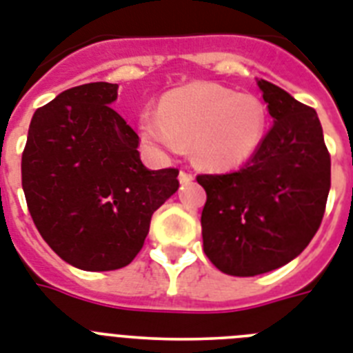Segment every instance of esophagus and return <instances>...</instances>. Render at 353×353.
I'll return each mask as SVG.
<instances>
[{
  "mask_svg": "<svg viewBox=\"0 0 353 353\" xmlns=\"http://www.w3.org/2000/svg\"><path fill=\"white\" fill-rule=\"evenodd\" d=\"M192 179H194V176H192L190 172H186V170L179 172V183H181V185H186V183H190Z\"/></svg>",
  "mask_w": 353,
  "mask_h": 353,
  "instance_id": "obj_1",
  "label": "esophagus"
}]
</instances>
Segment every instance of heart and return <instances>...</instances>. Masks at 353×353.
I'll return each mask as SVG.
<instances>
[{
    "label": "heart",
    "mask_w": 353,
    "mask_h": 353,
    "mask_svg": "<svg viewBox=\"0 0 353 353\" xmlns=\"http://www.w3.org/2000/svg\"><path fill=\"white\" fill-rule=\"evenodd\" d=\"M268 114L257 96L237 94L216 83H192L163 97L156 112L139 121L152 147L177 152L192 143V156L205 168L237 167L259 148Z\"/></svg>",
    "instance_id": "obj_1"
}]
</instances>
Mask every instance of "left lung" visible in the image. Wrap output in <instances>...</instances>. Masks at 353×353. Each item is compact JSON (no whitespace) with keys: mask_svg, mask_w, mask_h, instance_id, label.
<instances>
[{"mask_svg":"<svg viewBox=\"0 0 353 353\" xmlns=\"http://www.w3.org/2000/svg\"><path fill=\"white\" fill-rule=\"evenodd\" d=\"M274 125L239 170L199 174L206 203L203 250L223 274L276 270L319 230L330 192V154L316 110L259 79Z\"/></svg>","mask_w":353,"mask_h":353,"instance_id":"obj_1","label":"left lung"}]
</instances>
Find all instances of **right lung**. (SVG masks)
Wrapping results in <instances>:
<instances>
[{
    "label": "right lung",
    "mask_w": 353,
    "mask_h": 353,
    "mask_svg": "<svg viewBox=\"0 0 353 353\" xmlns=\"http://www.w3.org/2000/svg\"><path fill=\"white\" fill-rule=\"evenodd\" d=\"M116 83L68 88L34 112L21 185L37 232L68 265L117 270L143 248L152 214L179 188L177 168L148 170L139 136L110 107Z\"/></svg>",
    "instance_id": "add662e5"
}]
</instances>
